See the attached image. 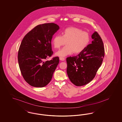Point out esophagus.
<instances>
[{
    "label": "esophagus",
    "instance_id": "1",
    "mask_svg": "<svg viewBox=\"0 0 122 122\" xmlns=\"http://www.w3.org/2000/svg\"><path fill=\"white\" fill-rule=\"evenodd\" d=\"M59 60L61 61H64L65 60V58H62V57H60L59 58Z\"/></svg>",
    "mask_w": 122,
    "mask_h": 122
}]
</instances>
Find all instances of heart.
Here are the masks:
<instances>
[{
  "label": "heart",
  "instance_id": "obj_1",
  "mask_svg": "<svg viewBox=\"0 0 122 122\" xmlns=\"http://www.w3.org/2000/svg\"><path fill=\"white\" fill-rule=\"evenodd\" d=\"M62 33V35H55L52 40V44L55 49L60 48L66 42V46L55 53L58 57H64L74 52L80 53L85 49L90 41L89 33L76 27H68Z\"/></svg>",
  "mask_w": 122,
  "mask_h": 122
}]
</instances>
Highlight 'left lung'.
I'll return each instance as SVG.
<instances>
[{"label": "left lung", "mask_w": 122, "mask_h": 122, "mask_svg": "<svg viewBox=\"0 0 122 122\" xmlns=\"http://www.w3.org/2000/svg\"><path fill=\"white\" fill-rule=\"evenodd\" d=\"M93 40L77 56L66 58V72L70 81L81 86L88 84L95 77L104 57L103 43L97 32L92 35Z\"/></svg>", "instance_id": "obj_1"}]
</instances>
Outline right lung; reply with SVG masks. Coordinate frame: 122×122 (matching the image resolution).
Returning <instances> with one entry per match:
<instances>
[{"mask_svg":"<svg viewBox=\"0 0 122 122\" xmlns=\"http://www.w3.org/2000/svg\"><path fill=\"white\" fill-rule=\"evenodd\" d=\"M59 29V26L53 23L39 25L22 40L18 54L19 65L23 77L32 86L43 87L51 80L59 58L45 60L53 54L52 38Z\"/></svg>","mask_w":122,"mask_h":122,"instance_id":"1","label":"right lung"}]
</instances>
